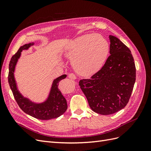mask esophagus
Masks as SVG:
<instances>
[{
  "instance_id": "esophagus-1",
  "label": "esophagus",
  "mask_w": 151,
  "mask_h": 151,
  "mask_svg": "<svg viewBox=\"0 0 151 151\" xmlns=\"http://www.w3.org/2000/svg\"><path fill=\"white\" fill-rule=\"evenodd\" d=\"M68 77H69L70 79H72V80H74L76 79V76L74 74H73V73H70L69 74H68Z\"/></svg>"
}]
</instances>
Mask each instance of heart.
<instances>
[{
	"label": "heart",
	"instance_id": "heart-1",
	"mask_svg": "<svg viewBox=\"0 0 151 151\" xmlns=\"http://www.w3.org/2000/svg\"><path fill=\"white\" fill-rule=\"evenodd\" d=\"M109 45L100 35H86L73 41L66 55L82 76H91L99 71L108 57Z\"/></svg>",
	"mask_w": 151,
	"mask_h": 151
}]
</instances>
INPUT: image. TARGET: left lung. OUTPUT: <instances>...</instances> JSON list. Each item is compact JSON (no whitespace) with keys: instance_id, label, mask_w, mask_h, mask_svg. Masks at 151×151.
<instances>
[{"instance_id":"1","label":"left lung","mask_w":151,"mask_h":151,"mask_svg":"<svg viewBox=\"0 0 151 151\" xmlns=\"http://www.w3.org/2000/svg\"><path fill=\"white\" fill-rule=\"evenodd\" d=\"M109 55L104 65L90 79H81L79 86L92 110L111 115L129 103L136 77L133 56L126 45L109 35Z\"/></svg>"}]
</instances>
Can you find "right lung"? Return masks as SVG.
I'll return each instance as SVG.
<instances>
[{"instance_id":"obj_1","label":"right lung","mask_w":151,"mask_h":151,"mask_svg":"<svg viewBox=\"0 0 151 151\" xmlns=\"http://www.w3.org/2000/svg\"><path fill=\"white\" fill-rule=\"evenodd\" d=\"M33 44V43H31L21 47L17 53L12 57L9 65V84L17 104L24 113L40 120H47L56 118L63 115L67 108L66 99L58 89L59 83L61 80L65 79L67 75H62L53 81L48 98L42 103H35L28 99L24 98L17 89L14 76V72L17 62L21 56L22 50H28Z\"/></svg>"}]
</instances>
